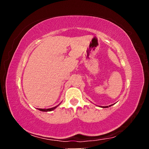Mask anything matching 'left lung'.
<instances>
[{
	"mask_svg": "<svg viewBox=\"0 0 149 149\" xmlns=\"http://www.w3.org/2000/svg\"><path fill=\"white\" fill-rule=\"evenodd\" d=\"M104 108H108V107H104Z\"/></svg>",
	"mask_w": 149,
	"mask_h": 149,
	"instance_id": "obj_1",
	"label": "left lung"
}]
</instances>
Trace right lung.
Listing matches in <instances>:
<instances>
[{
  "label": "right lung",
  "mask_w": 149,
  "mask_h": 149,
  "mask_svg": "<svg viewBox=\"0 0 149 149\" xmlns=\"http://www.w3.org/2000/svg\"><path fill=\"white\" fill-rule=\"evenodd\" d=\"M57 107H54V108H52V109H39L38 110L40 111H42V112H48V111H53V110H54L55 109H56Z\"/></svg>",
  "instance_id": "add662e5"
}]
</instances>
